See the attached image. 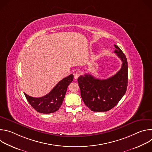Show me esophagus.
<instances>
[{
	"label": "esophagus",
	"instance_id": "esophagus-1",
	"mask_svg": "<svg viewBox=\"0 0 152 152\" xmlns=\"http://www.w3.org/2000/svg\"><path fill=\"white\" fill-rule=\"evenodd\" d=\"M73 75H74V77L75 79H77L79 76V73L78 72H75Z\"/></svg>",
	"mask_w": 152,
	"mask_h": 152
}]
</instances>
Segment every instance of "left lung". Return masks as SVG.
<instances>
[{
  "label": "left lung",
  "mask_w": 152,
  "mask_h": 152,
  "mask_svg": "<svg viewBox=\"0 0 152 152\" xmlns=\"http://www.w3.org/2000/svg\"><path fill=\"white\" fill-rule=\"evenodd\" d=\"M115 53L122 61L120 70L106 79H99L91 75L80 76L77 82L81 97L92 111H110L119 102L125 94L127 86L128 66L125 55L117 45Z\"/></svg>",
  "instance_id": "8db88e82"
}]
</instances>
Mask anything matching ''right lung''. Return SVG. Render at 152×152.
Listing matches in <instances>:
<instances>
[{
  "instance_id": "right-lung-1",
  "label": "right lung",
  "mask_w": 152,
  "mask_h": 152,
  "mask_svg": "<svg viewBox=\"0 0 152 152\" xmlns=\"http://www.w3.org/2000/svg\"><path fill=\"white\" fill-rule=\"evenodd\" d=\"M73 75H70L59 81L55 87L46 96L41 97H33L24 94L32 107L37 112L50 114L58 111L66 95L69 85L73 80Z\"/></svg>"
}]
</instances>
